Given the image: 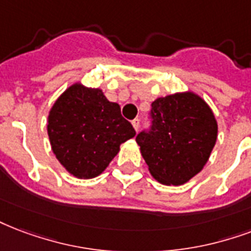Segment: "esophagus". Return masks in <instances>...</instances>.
Segmentation results:
<instances>
[{
  "instance_id": "1",
  "label": "esophagus",
  "mask_w": 251,
  "mask_h": 251,
  "mask_svg": "<svg viewBox=\"0 0 251 251\" xmlns=\"http://www.w3.org/2000/svg\"><path fill=\"white\" fill-rule=\"evenodd\" d=\"M131 125H133V127L135 129V131H137V130H138V127H139V120H138V118L133 120V121H131Z\"/></svg>"
}]
</instances>
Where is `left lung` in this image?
<instances>
[{
	"label": "left lung",
	"mask_w": 251,
	"mask_h": 251,
	"mask_svg": "<svg viewBox=\"0 0 251 251\" xmlns=\"http://www.w3.org/2000/svg\"><path fill=\"white\" fill-rule=\"evenodd\" d=\"M150 117V130L135 138L149 171L162 184H184L201 171L215 147V114L200 96L183 92L156 99Z\"/></svg>",
	"instance_id": "obj_1"
}]
</instances>
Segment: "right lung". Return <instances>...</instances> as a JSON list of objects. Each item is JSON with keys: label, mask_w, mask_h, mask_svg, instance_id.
Masks as SVG:
<instances>
[{"label": "right lung", "mask_w": 251, "mask_h": 251, "mask_svg": "<svg viewBox=\"0 0 251 251\" xmlns=\"http://www.w3.org/2000/svg\"><path fill=\"white\" fill-rule=\"evenodd\" d=\"M47 133L63 167L79 179H92L108 167L135 130L101 89L76 83L52 105Z\"/></svg>", "instance_id": "add662e5"}]
</instances>
